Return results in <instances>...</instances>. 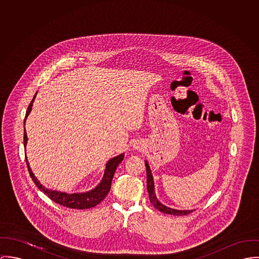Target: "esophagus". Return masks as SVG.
<instances>
[{
  "instance_id": "34e87169",
  "label": "esophagus",
  "mask_w": 259,
  "mask_h": 259,
  "mask_svg": "<svg viewBox=\"0 0 259 259\" xmlns=\"http://www.w3.org/2000/svg\"><path fill=\"white\" fill-rule=\"evenodd\" d=\"M134 148H135V149H139V148H140V146L137 144V145H134Z\"/></svg>"
}]
</instances>
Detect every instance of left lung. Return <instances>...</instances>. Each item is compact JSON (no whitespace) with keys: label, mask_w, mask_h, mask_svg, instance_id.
Here are the masks:
<instances>
[{"label":"left lung","mask_w":259,"mask_h":259,"mask_svg":"<svg viewBox=\"0 0 259 259\" xmlns=\"http://www.w3.org/2000/svg\"><path fill=\"white\" fill-rule=\"evenodd\" d=\"M146 165V171H147V190L149 193V199L150 201L152 202V204L155 206V208L159 209L160 211L164 212V213H168V214H174V215H187L191 212H193V209L191 210H178V209H174L170 208L168 206H165L164 204H162L160 201L157 200L156 195H155V191H154V182H153V176L150 170V166L148 165L147 162H145Z\"/></svg>","instance_id":"left-lung-1"}]
</instances>
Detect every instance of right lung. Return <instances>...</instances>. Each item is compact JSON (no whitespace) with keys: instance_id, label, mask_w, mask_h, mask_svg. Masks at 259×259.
<instances>
[{"instance_id":"1","label":"right lung","mask_w":259,"mask_h":259,"mask_svg":"<svg viewBox=\"0 0 259 259\" xmlns=\"http://www.w3.org/2000/svg\"><path fill=\"white\" fill-rule=\"evenodd\" d=\"M34 97H35V95L33 96L32 100L29 103L24 122H26V119H27V117L29 115L30 110H31V106H32V102L34 100ZM27 141H28V137H27L26 129H25V133H24V145H25V147H26ZM123 158H124V154H121L115 158L109 160V162L106 164L105 174H104V177H103L101 183L94 190L84 193V194H72V195H68V194H65V193H60V192H57V191H50V190L46 189L45 187H42L31 172L27 158H26V162H27L29 176L32 179L33 183L35 184V186L41 192L47 194L52 201L57 202L60 205H63L65 207H69V208H74V209H85L87 208H87L96 206L98 203H100L101 201H103L105 199V197L108 195V193L110 191V188H111V183H112L114 172H115L118 165L122 162Z\"/></svg>"}]
</instances>
